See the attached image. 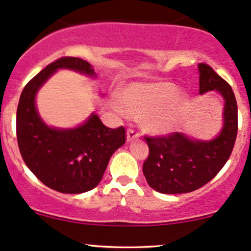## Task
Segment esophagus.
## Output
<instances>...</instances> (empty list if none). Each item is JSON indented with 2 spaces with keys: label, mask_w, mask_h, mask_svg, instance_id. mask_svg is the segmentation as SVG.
Masks as SVG:
<instances>
[{
  "label": "esophagus",
  "mask_w": 251,
  "mask_h": 251,
  "mask_svg": "<svg viewBox=\"0 0 251 251\" xmlns=\"http://www.w3.org/2000/svg\"><path fill=\"white\" fill-rule=\"evenodd\" d=\"M126 137H127V142H132V140L138 139L140 137V133L138 131H135L134 128H128Z\"/></svg>",
  "instance_id": "34e87169"
}]
</instances>
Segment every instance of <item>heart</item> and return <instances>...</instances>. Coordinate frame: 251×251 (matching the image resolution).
Masks as SVG:
<instances>
[{"label": "heart", "mask_w": 251, "mask_h": 251, "mask_svg": "<svg viewBox=\"0 0 251 251\" xmlns=\"http://www.w3.org/2000/svg\"><path fill=\"white\" fill-rule=\"evenodd\" d=\"M122 103L116 108L122 114L144 118V125L157 134L169 133L179 125L190 105L186 93L170 82L132 83L123 91Z\"/></svg>", "instance_id": "heart-1"}]
</instances>
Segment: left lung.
<instances>
[{"label": "left lung", "instance_id": "1", "mask_svg": "<svg viewBox=\"0 0 251 251\" xmlns=\"http://www.w3.org/2000/svg\"><path fill=\"white\" fill-rule=\"evenodd\" d=\"M200 94L216 89L224 99L223 127L215 139L204 142L174 132L148 137L149 155L143 172L149 185L160 194H186L209 183L229 159L237 135V102L231 86L206 63L198 65Z\"/></svg>", "mask_w": 251, "mask_h": 251}]
</instances>
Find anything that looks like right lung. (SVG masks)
Returning <instances> with one entry per match:
<instances>
[{"label": "right lung", "mask_w": 251, "mask_h": 251, "mask_svg": "<svg viewBox=\"0 0 251 251\" xmlns=\"http://www.w3.org/2000/svg\"><path fill=\"white\" fill-rule=\"evenodd\" d=\"M60 68L96 76L87 61L72 56L60 57L36 74L20 97L17 144L25 165L46 186L62 194H82L100 183L111 155L126 142L125 127H106L94 113L75 128L46 125L36 111L35 97Z\"/></svg>", "instance_id": "1"}]
</instances>
